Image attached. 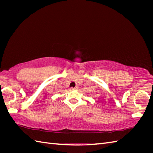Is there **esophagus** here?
Segmentation results:
<instances>
[{
	"mask_svg": "<svg viewBox=\"0 0 153 153\" xmlns=\"http://www.w3.org/2000/svg\"><path fill=\"white\" fill-rule=\"evenodd\" d=\"M76 89V87H71L70 88V89L71 90V91H73V90H75Z\"/></svg>",
	"mask_w": 153,
	"mask_h": 153,
	"instance_id": "obj_1",
	"label": "esophagus"
}]
</instances>
